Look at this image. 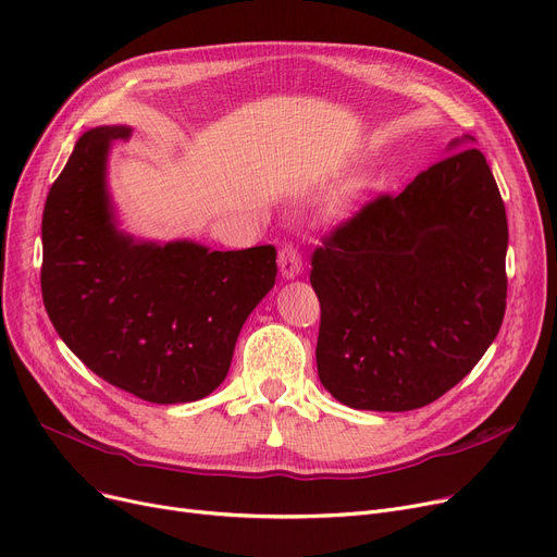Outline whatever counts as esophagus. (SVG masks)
<instances>
[{
    "label": "esophagus",
    "instance_id": "obj_1",
    "mask_svg": "<svg viewBox=\"0 0 557 557\" xmlns=\"http://www.w3.org/2000/svg\"><path fill=\"white\" fill-rule=\"evenodd\" d=\"M277 261H280V271H282L284 277L300 275V271H302V257H300V250L290 242L280 248Z\"/></svg>",
    "mask_w": 557,
    "mask_h": 557
}]
</instances>
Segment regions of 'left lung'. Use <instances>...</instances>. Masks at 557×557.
I'll return each instance as SVG.
<instances>
[{"instance_id": "8db88e82", "label": "left lung", "mask_w": 557, "mask_h": 557, "mask_svg": "<svg viewBox=\"0 0 557 557\" xmlns=\"http://www.w3.org/2000/svg\"><path fill=\"white\" fill-rule=\"evenodd\" d=\"M454 150L401 194L368 200L311 255L318 376L345 406L422 408L470 374L499 334L506 205L485 156Z\"/></svg>"}]
</instances>
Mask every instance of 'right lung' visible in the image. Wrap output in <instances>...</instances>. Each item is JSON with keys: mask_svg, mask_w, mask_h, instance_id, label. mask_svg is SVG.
Wrapping results in <instances>:
<instances>
[{"mask_svg": "<svg viewBox=\"0 0 557 557\" xmlns=\"http://www.w3.org/2000/svg\"><path fill=\"white\" fill-rule=\"evenodd\" d=\"M128 133L87 131L49 189L45 309L58 336L108 384L156 404L196 401L225 379L246 318L275 284L277 250L137 244L116 230L106 156Z\"/></svg>", "mask_w": 557, "mask_h": 557, "instance_id": "add662e5", "label": "right lung"}]
</instances>
